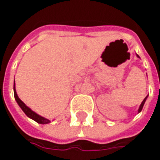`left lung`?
<instances>
[{"label": "left lung", "mask_w": 160, "mask_h": 160, "mask_svg": "<svg viewBox=\"0 0 160 160\" xmlns=\"http://www.w3.org/2000/svg\"><path fill=\"white\" fill-rule=\"evenodd\" d=\"M136 56H137L138 57L140 58V56H138V55H136ZM147 98H148V96L145 98L144 100L142 101V103H141V105H140V108H139V110H138V113H139V112H141V110H142V108H143V106H144V104H145V102H146V100H147Z\"/></svg>", "instance_id": "8db88e82"}]
</instances>
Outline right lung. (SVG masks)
Returning a JSON list of instances; mask_svg holds the SVG:
<instances>
[{"label": "right lung", "mask_w": 160, "mask_h": 160, "mask_svg": "<svg viewBox=\"0 0 160 160\" xmlns=\"http://www.w3.org/2000/svg\"><path fill=\"white\" fill-rule=\"evenodd\" d=\"M13 93H14V98H15L16 102L18 103L19 107L21 108V110L25 112V114H26L28 118H30L31 119H32V120H34L35 122H37L38 123L40 124H47L50 122V121H49V119H46V118H42V117L39 116V115H38L37 113H35V112L32 111L28 106H26V104H24V102H22V101L20 100V98L18 97L17 92H16L15 81H14V83H13Z\"/></svg>", "instance_id": "obj_1"}]
</instances>
